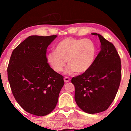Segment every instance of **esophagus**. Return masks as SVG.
<instances>
[{"mask_svg":"<svg viewBox=\"0 0 131 131\" xmlns=\"http://www.w3.org/2000/svg\"><path fill=\"white\" fill-rule=\"evenodd\" d=\"M64 80L66 83H67V82H69L70 80V78H68V77H65V78H64Z\"/></svg>","mask_w":131,"mask_h":131,"instance_id":"esophagus-1","label":"esophagus"}]
</instances>
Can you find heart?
<instances>
[{"instance_id": "obj_1", "label": "heart", "mask_w": 131, "mask_h": 131, "mask_svg": "<svg viewBox=\"0 0 131 131\" xmlns=\"http://www.w3.org/2000/svg\"><path fill=\"white\" fill-rule=\"evenodd\" d=\"M95 52V45L91 39L67 37L56 45L54 52L48 53L46 59L55 72L63 71L67 61L69 67L66 72L82 73L92 65Z\"/></svg>"}]
</instances>
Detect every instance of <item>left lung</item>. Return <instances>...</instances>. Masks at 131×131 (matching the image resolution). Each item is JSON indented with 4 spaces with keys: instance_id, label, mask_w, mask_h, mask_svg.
Segmentation results:
<instances>
[{
    "instance_id": "8db88e82",
    "label": "left lung",
    "mask_w": 131,
    "mask_h": 131,
    "mask_svg": "<svg viewBox=\"0 0 131 131\" xmlns=\"http://www.w3.org/2000/svg\"><path fill=\"white\" fill-rule=\"evenodd\" d=\"M101 50L91 67L73 78L76 103L83 112L95 114L106 110L113 101L121 80V61L115 47L99 34Z\"/></svg>"
}]
</instances>
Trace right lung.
I'll list each match as a JSON object with an SVG mask.
<instances>
[{
  "instance_id": "obj_1",
  "label": "right lung",
  "mask_w": 131,
  "mask_h": 131,
  "mask_svg": "<svg viewBox=\"0 0 131 131\" xmlns=\"http://www.w3.org/2000/svg\"><path fill=\"white\" fill-rule=\"evenodd\" d=\"M57 35L30 36L16 47L8 66L13 95L27 112L46 116L55 108L64 85L63 76L51 68L46 49Z\"/></svg>"
}]
</instances>
